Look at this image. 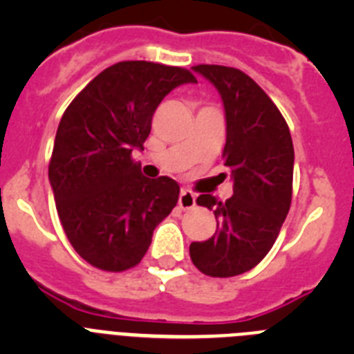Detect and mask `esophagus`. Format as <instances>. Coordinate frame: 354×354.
<instances>
[{"instance_id": "1", "label": "esophagus", "mask_w": 354, "mask_h": 354, "mask_svg": "<svg viewBox=\"0 0 354 354\" xmlns=\"http://www.w3.org/2000/svg\"><path fill=\"white\" fill-rule=\"evenodd\" d=\"M195 204H196V195H195V193H193L192 189H186V187H184V189H180L179 207L186 211V209H193V207H195Z\"/></svg>"}]
</instances>
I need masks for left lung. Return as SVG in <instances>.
<instances>
[{
    "mask_svg": "<svg viewBox=\"0 0 354 354\" xmlns=\"http://www.w3.org/2000/svg\"><path fill=\"white\" fill-rule=\"evenodd\" d=\"M193 71L220 92L227 120L225 167L234 195L220 202L200 195L196 204L216 216L211 239L189 245L193 264L207 277L228 278L253 270L277 241L292 198L294 147L286 118L248 74L223 65Z\"/></svg>",
    "mask_w": 354,
    "mask_h": 354,
    "instance_id": "8db88e82",
    "label": "left lung"
}]
</instances>
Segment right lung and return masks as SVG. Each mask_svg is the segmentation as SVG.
I'll return each instance as SVG.
<instances>
[{"mask_svg":"<svg viewBox=\"0 0 354 354\" xmlns=\"http://www.w3.org/2000/svg\"><path fill=\"white\" fill-rule=\"evenodd\" d=\"M196 77L183 67L118 62L93 77L65 109L49 161V183L72 248L102 271L143 259L154 228L177 205L179 184L147 179L133 161L159 102Z\"/></svg>","mask_w":354,"mask_h":354,"instance_id":"right-lung-1","label":"right lung"}]
</instances>
